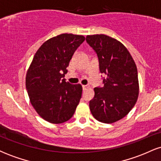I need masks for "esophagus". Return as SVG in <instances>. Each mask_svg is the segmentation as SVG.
<instances>
[{"label": "esophagus", "instance_id": "esophagus-1", "mask_svg": "<svg viewBox=\"0 0 161 161\" xmlns=\"http://www.w3.org/2000/svg\"><path fill=\"white\" fill-rule=\"evenodd\" d=\"M88 88V86H82V89H83V90H86Z\"/></svg>", "mask_w": 161, "mask_h": 161}]
</instances>
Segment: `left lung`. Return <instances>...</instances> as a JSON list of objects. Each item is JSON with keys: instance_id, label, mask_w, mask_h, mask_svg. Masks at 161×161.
<instances>
[{"instance_id": "8db88e82", "label": "left lung", "mask_w": 161, "mask_h": 161, "mask_svg": "<svg viewBox=\"0 0 161 161\" xmlns=\"http://www.w3.org/2000/svg\"><path fill=\"white\" fill-rule=\"evenodd\" d=\"M86 42L97 53L100 72L107 75L104 86L94 88L90 110L99 122L115 123L126 116L137 101V67L126 47L115 38L93 35L87 36Z\"/></svg>"}]
</instances>
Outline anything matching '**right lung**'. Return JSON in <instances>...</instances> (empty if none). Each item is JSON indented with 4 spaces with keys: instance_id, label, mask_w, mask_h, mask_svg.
I'll use <instances>...</instances> for the list:
<instances>
[{
    "instance_id": "obj_1",
    "label": "right lung",
    "mask_w": 161,
    "mask_h": 161,
    "mask_svg": "<svg viewBox=\"0 0 161 161\" xmlns=\"http://www.w3.org/2000/svg\"><path fill=\"white\" fill-rule=\"evenodd\" d=\"M83 36L61 34L46 41L37 51L28 69L25 87L31 104L41 117L51 123H62L74 114L82 97L80 84L64 79L66 67Z\"/></svg>"
}]
</instances>
